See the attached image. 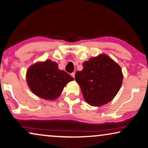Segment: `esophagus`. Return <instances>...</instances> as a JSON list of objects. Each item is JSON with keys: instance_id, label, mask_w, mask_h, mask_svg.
Segmentation results:
<instances>
[{"instance_id": "34e87169", "label": "esophagus", "mask_w": 148, "mask_h": 148, "mask_svg": "<svg viewBox=\"0 0 148 148\" xmlns=\"http://www.w3.org/2000/svg\"><path fill=\"white\" fill-rule=\"evenodd\" d=\"M71 76H72V77L74 78V77H75V73H74V72H72V74H71Z\"/></svg>"}]
</instances>
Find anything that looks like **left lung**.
<instances>
[{
    "instance_id": "8db88e82",
    "label": "left lung",
    "mask_w": 148,
    "mask_h": 148,
    "mask_svg": "<svg viewBox=\"0 0 148 148\" xmlns=\"http://www.w3.org/2000/svg\"><path fill=\"white\" fill-rule=\"evenodd\" d=\"M82 66V70L76 72L75 80L84 100L90 106H101L113 99L123 83L121 67L104 54L84 62Z\"/></svg>"
}]
</instances>
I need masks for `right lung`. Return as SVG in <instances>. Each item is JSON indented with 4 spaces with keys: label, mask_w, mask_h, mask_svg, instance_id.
<instances>
[{
    "label": "right lung",
    "mask_w": 148,
    "mask_h": 148,
    "mask_svg": "<svg viewBox=\"0 0 148 148\" xmlns=\"http://www.w3.org/2000/svg\"><path fill=\"white\" fill-rule=\"evenodd\" d=\"M26 79L29 87L36 95L45 99L53 100L60 95L67 83L74 78L64 70H59L56 62L48 60L29 67Z\"/></svg>",
    "instance_id": "right-lung-1"
}]
</instances>
